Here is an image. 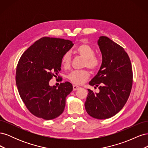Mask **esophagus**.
Segmentation results:
<instances>
[{
	"label": "esophagus",
	"instance_id": "1",
	"mask_svg": "<svg viewBox=\"0 0 148 148\" xmlns=\"http://www.w3.org/2000/svg\"><path fill=\"white\" fill-rule=\"evenodd\" d=\"M79 88V86H77V85H73V91L77 90V89H78Z\"/></svg>",
	"mask_w": 148,
	"mask_h": 148
}]
</instances>
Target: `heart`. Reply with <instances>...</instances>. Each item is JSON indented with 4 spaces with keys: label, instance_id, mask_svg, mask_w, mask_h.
<instances>
[{
    "label": "heart",
    "instance_id": "1",
    "mask_svg": "<svg viewBox=\"0 0 148 148\" xmlns=\"http://www.w3.org/2000/svg\"><path fill=\"white\" fill-rule=\"evenodd\" d=\"M76 52L85 59L84 67H88L94 71L99 68L101 64L99 58L95 56V51L91 46L86 42L82 43L76 49ZM62 66L65 69H69L71 65V55L69 52H65L61 59ZM89 77V73L87 70H75L71 71L68 75L70 81L75 84H82L86 81Z\"/></svg>",
    "mask_w": 148,
    "mask_h": 148
}]
</instances>
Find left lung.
<instances>
[{"instance_id":"8db88e82","label":"left lung","mask_w":148,"mask_h":148,"mask_svg":"<svg viewBox=\"0 0 148 148\" xmlns=\"http://www.w3.org/2000/svg\"><path fill=\"white\" fill-rule=\"evenodd\" d=\"M102 62L97 74L89 84L99 86V93L88 89L85 109L92 117L109 119L122 109L132 88L133 71L130 59L124 49L106 36L97 41Z\"/></svg>"}]
</instances>
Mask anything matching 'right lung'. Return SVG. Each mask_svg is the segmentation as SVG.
<instances>
[{
    "instance_id": "add662e5",
    "label": "right lung",
    "mask_w": 148,
    "mask_h": 148,
    "mask_svg": "<svg viewBox=\"0 0 148 148\" xmlns=\"http://www.w3.org/2000/svg\"><path fill=\"white\" fill-rule=\"evenodd\" d=\"M73 46L69 40L43 37L21 56L16 70V86L26 108L36 117L52 120L63 113L72 84L66 82L57 87L49 83L60 71L62 57Z\"/></svg>"
}]
</instances>
